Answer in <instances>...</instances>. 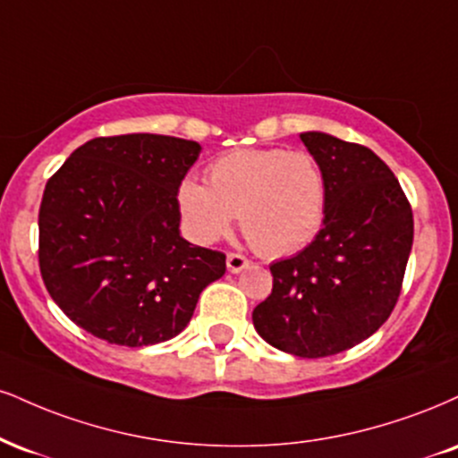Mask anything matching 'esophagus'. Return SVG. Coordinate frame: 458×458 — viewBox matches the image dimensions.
<instances>
[{
    "label": "esophagus",
    "mask_w": 458,
    "mask_h": 458,
    "mask_svg": "<svg viewBox=\"0 0 458 458\" xmlns=\"http://www.w3.org/2000/svg\"><path fill=\"white\" fill-rule=\"evenodd\" d=\"M225 264H228L230 273H241L243 268L250 267V260H247L245 256H241V253H228V258H225Z\"/></svg>",
    "instance_id": "esophagus-1"
}]
</instances>
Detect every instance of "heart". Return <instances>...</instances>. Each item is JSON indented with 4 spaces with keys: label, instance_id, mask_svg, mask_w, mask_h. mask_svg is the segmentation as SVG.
<instances>
[{
    "label": "heart",
    "instance_id": "heart-1",
    "mask_svg": "<svg viewBox=\"0 0 458 458\" xmlns=\"http://www.w3.org/2000/svg\"><path fill=\"white\" fill-rule=\"evenodd\" d=\"M208 187L183 179L176 208L185 234L213 245L239 215L247 241L262 256L282 258L316 239L327 217V179L310 153L239 148L207 170Z\"/></svg>",
    "mask_w": 458,
    "mask_h": 458
}]
</instances>
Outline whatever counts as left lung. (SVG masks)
<instances>
[{
	"label": "left lung",
	"instance_id": "obj_1",
	"mask_svg": "<svg viewBox=\"0 0 458 458\" xmlns=\"http://www.w3.org/2000/svg\"><path fill=\"white\" fill-rule=\"evenodd\" d=\"M327 179V217L311 245L271 264L273 290L251 313L273 348L322 358L354 348L399 301L414 217L407 196L371 148L305 131Z\"/></svg>",
	"mask_w": 458,
	"mask_h": 458
}]
</instances>
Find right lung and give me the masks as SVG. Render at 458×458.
I'll return each instance as SVG.
<instances>
[{
    "mask_svg": "<svg viewBox=\"0 0 458 458\" xmlns=\"http://www.w3.org/2000/svg\"><path fill=\"white\" fill-rule=\"evenodd\" d=\"M198 153V142L174 136H100L48 179L38 260L48 294L76 327L128 348L168 341L225 273L222 251L179 233L176 187Z\"/></svg>",
    "mask_w": 458,
    "mask_h": 458,
    "instance_id": "add662e5",
    "label": "right lung"
}]
</instances>
